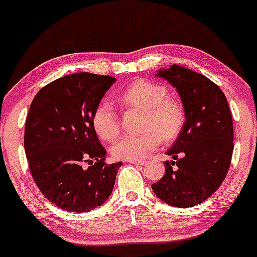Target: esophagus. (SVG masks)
I'll return each instance as SVG.
<instances>
[{
	"label": "esophagus",
	"mask_w": 257,
	"mask_h": 257,
	"mask_svg": "<svg viewBox=\"0 0 257 257\" xmlns=\"http://www.w3.org/2000/svg\"><path fill=\"white\" fill-rule=\"evenodd\" d=\"M128 163H131V164H145V161H136V159H134V161H128Z\"/></svg>",
	"instance_id": "34e87169"
}]
</instances>
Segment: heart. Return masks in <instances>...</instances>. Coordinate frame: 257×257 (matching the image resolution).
<instances>
[{
    "label": "heart",
    "instance_id": "heart-1",
    "mask_svg": "<svg viewBox=\"0 0 257 257\" xmlns=\"http://www.w3.org/2000/svg\"><path fill=\"white\" fill-rule=\"evenodd\" d=\"M118 100L122 105L143 110L141 128L146 131L136 135H125L111 146L114 158L122 161H139L156 151L164 141L178 137L185 122V109L181 101L168 96L164 85L137 79L121 92ZM93 127L104 141H112L120 134L118 114L110 101H101L93 112Z\"/></svg>",
    "mask_w": 257,
    "mask_h": 257
}]
</instances>
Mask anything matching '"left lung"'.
<instances>
[{"label": "left lung", "mask_w": 257, "mask_h": 257, "mask_svg": "<svg viewBox=\"0 0 257 257\" xmlns=\"http://www.w3.org/2000/svg\"><path fill=\"white\" fill-rule=\"evenodd\" d=\"M157 76L179 92L186 121L173 147L167 152L165 174L152 185L168 205L192 207L207 200L224 181L233 154V118L227 98L203 74L173 65Z\"/></svg>", "instance_id": "8db88e82"}]
</instances>
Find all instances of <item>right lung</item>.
<instances>
[{
    "label": "right lung",
    "mask_w": 257,
    "mask_h": 257,
    "mask_svg": "<svg viewBox=\"0 0 257 257\" xmlns=\"http://www.w3.org/2000/svg\"><path fill=\"white\" fill-rule=\"evenodd\" d=\"M115 81L89 72L68 74L41 88L30 104L24 132L30 174L43 195L65 211L88 212L111 195L122 163L105 162L92 118Z\"/></svg>",
    "instance_id": "1"
}]
</instances>
